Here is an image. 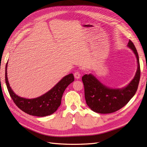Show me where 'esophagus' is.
<instances>
[{"label":"esophagus","mask_w":147,"mask_h":147,"mask_svg":"<svg viewBox=\"0 0 147 147\" xmlns=\"http://www.w3.org/2000/svg\"><path fill=\"white\" fill-rule=\"evenodd\" d=\"M80 76L81 75L80 74V72H78V71H76V72H75L74 73V77L76 79H79L80 78Z\"/></svg>","instance_id":"obj_1"}]
</instances>
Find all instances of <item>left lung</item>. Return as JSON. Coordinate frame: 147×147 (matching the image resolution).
Here are the masks:
<instances>
[{
    "label": "left lung",
    "instance_id": "8db88e82",
    "mask_svg": "<svg viewBox=\"0 0 147 147\" xmlns=\"http://www.w3.org/2000/svg\"><path fill=\"white\" fill-rule=\"evenodd\" d=\"M127 47L135 54L137 60V70L134 78L126 87L111 89L102 84L92 74L82 77L86 104L92 111L99 113H111L126 105L137 90L140 78L139 58L136 48L131 40Z\"/></svg>",
    "mask_w": 147,
    "mask_h": 147
}]
</instances>
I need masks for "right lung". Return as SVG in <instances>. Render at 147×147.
Masks as SVG:
<instances>
[{
  "label": "right lung",
  "instance_id": "obj_1",
  "mask_svg": "<svg viewBox=\"0 0 147 147\" xmlns=\"http://www.w3.org/2000/svg\"><path fill=\"white\" fill-rule=\"evenodd\" d=\"M5 67V82L8 92L13 102L20 109L30 115L45 117L55 113L61 103L63 93L69 84L74 81L72 74L65 76L51 90L34 99H26L17 96L13 91L7 78V64Z\"/></svg>",
  "mask_w": 147,
  "mask_h": 147
}]
</instances>
